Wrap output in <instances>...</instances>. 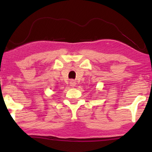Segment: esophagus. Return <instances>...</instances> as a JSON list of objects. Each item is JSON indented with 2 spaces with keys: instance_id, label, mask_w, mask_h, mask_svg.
<instances>
[{
  "instance_id": "1",
  "label": "esophagus",
  "mask_w": 152,
  "mask_h": 152,
  "mask_svg": "<svg viewBox=\"0 0 152 152\" xmlns=\"http://www.w3.org/2000/svg\"><path fill=\"white\" fill-rule=\"evenodd\" d=\"M70 86H75V82L73 81V80H72V81H71V82H70Z\"/></svg>"
}]
</instances>
